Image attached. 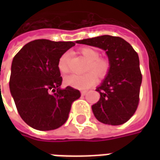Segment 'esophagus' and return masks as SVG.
Returning <instances> with one entry per match:
<instances>
[{"mask_svg":"<svg viewBox=\"0 0 160 160\" xmlns=\"http://www.w3.org/2000/svg\"><path fill=\"white\" fill-rule=\"evenodd\" d=\"M87 93V91H82V92H81V95H82V96H85Z\"/></svg>","mask_w":160,"mask_h":160,"instance_id":"obj_1","label":"esophagus"}]
</instances>
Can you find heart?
Masks as SVG:
<instances>
[{"label":"heart","mask_w":160,"mask_h":160,"mask_svg":"<svg viewBox=\"0 0 160 160\" xmlns=\"http://www.w3.org/2000/svg\"><path fill=\"white\" fill-rule=\"evenodd\" d=\"M80 53L84 58L89 62L87 66V71H92L84 73L81 75L71 74L65 77L64 83L76 89H87L92 87L96 83V76L100 79H103L108 75L111 70V62L107 58L99 57V52L93 48L84 47L80 49ZM69 53H63L60 56L57 63L58 70L60 73L65 74L68 72V61H69Z\"/></svg>","instance_id":"obj_1"}]
</instances>
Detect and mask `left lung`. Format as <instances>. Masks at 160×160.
Masks as SVG:
<instances>
[{
    "label": "left lung",
    "mask_w": 160,
    "mask_h": 160,
    "mask_svg": "<svg viewBox=\"0 0 160 160\" xmlns=\"http://www.w3.org/2000/svg\"><path fill=\"white\" fill-rule=\"evenodd\" d=\"M77 43L104 49L111 70L96 91L100 98L92 106L95 118L109 125H121L136 111L140 100L142 75L136 51L122 38L110 35L78 40Z\"/></svg>",
    "instance_id": "obj_1"
}]
</instances>
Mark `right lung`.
I'll use <instances>...</instances> for the list:
<instances>
[{
	"instance_id": "right-lung-1",
	"label": "right lung",
	"mask_w": 160,
	"mask_h": 160,
	"mask_svg": "<svg viewBox=\"0 0 160 160\" xmlns=\"http://www.w3.org/2000/svg\"><path fill=\"white\" fill-rule=\"evenodd\" d=\"M73 42L38 39L26 43L13 57L9 88L17 111L30 127L53 130L66 122L71 105L80 97L71 87L61 89L60 56Z\"/></svg>"
}]
</instances>
